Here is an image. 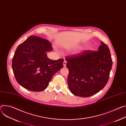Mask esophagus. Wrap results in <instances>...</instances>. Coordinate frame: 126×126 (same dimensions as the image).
Listing matches in <instances>:
<instances>
[{
    "label": "esophagus",
    "instance_id": "esophagus-1",
    "mask_svg": "<svg viewBox=\"0 0 126 126\" xmlns=\"http://www.w3.org/2000/svg\"><path fill=\"white\" fill-rule=\"evenodd\" d=\"M66 64H67V61L65 60L64 61V62H63V66H64V67H66Z\"/></svg>",
    "mask_w": 126,
    "mask_h": 126
}]
</instances>
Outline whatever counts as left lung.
I'll list each match as a JSON object with an SVG mask.
<instances>
[{"mask_svg": "<svg viewBox=\"0 0 126 126\" xmlns=\"http://www.w3.org/2000/svg\"><path fill=\"white\" fill-rule=\"evenodd\" d=\"M69 69L68 84L75 95L89 97L100 91L107 84L112 61L108 46L101 41L98 51L86 50L66 57Z\"/></svg>", "mask_w": 126, "mask_h": 126, "instance_id": "1", "label": "left lung"}]
</instances>
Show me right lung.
I'll return each mask as SVG.
<instances>
[{
    "label": "right lung",
    "mask_w": 126,
    "mask_h": 126,
    "mask_svg": "<svg viewBox=\"0 0 126 126\" xmlns=\"http://www.w3.org/2000/svg\"><path fill=\"white\" fill-rule=\"evenodd\" d=\"M53 48L48 40L31 36L18 45L12 61L16 80L21 86L32 91L46 88L53 76L63 67L64 59L53 60L47 52Z\"/></svg>",
    "instance_id": "right-lung-1"
}]
</instances>
